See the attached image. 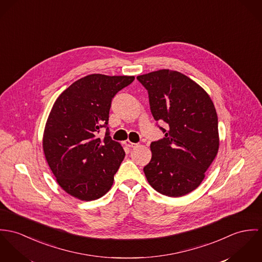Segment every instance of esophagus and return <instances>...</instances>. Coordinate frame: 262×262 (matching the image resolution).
Listing matches in <instances>:
<instances>
[{"label": "esophagus", "instance_id": "1", "mask_svg": "<svg viewBox=\"0 0 262 262\" xmlns=\"http://www.w3.org/2000/svg\"><path fill=\"white\" fill-rule=\"evenodd\" d=\"M124 145H126V146H128V147H136V146H138V145H139V144L132 143L130 141L126 140V141H124Z\"/></svg>", "mask_w": 262, "mask_h": 262}]
</instances>
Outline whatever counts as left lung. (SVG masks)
Wrapping results in <instances>:
<instances>
[{
    "label": "left lung",
    "instance_id": "8db88e82",
    "mask_svg": "<svg viewBox=\"0 0 262 262\" xmlns=\"http://www.w3.org/2000/svg\"><path fill=\"white\" fill-rule=\"evenodd\" d=\"M148 92L151 115L166 123L165 138L150 144L144 168L159 193L181 197L202 183L219 149L218 117L209 94L181 72L162 69L139 75Z\"/></svg>",
    "mask_w": 262,
    "mask_h": 262
}]
</instances>
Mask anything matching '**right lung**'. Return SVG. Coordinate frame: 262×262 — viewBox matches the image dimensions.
<instances>
[{
	"label": "right lung",
	"instance_id": "1",
	"mask_svg": "<svg viewBox=\"0 0 262 262\" xmlns=\"http://www.w3.org/2000/svg\"><path fill=\"white\" fill-rule=\"evenodd\" d=\"M135 76L90 74L66 88L54 102L43 134L46 161L59 186L82 201L105 195L124 159L107 123L112 99ZM107 127L103 139L97 137Z\"/></svg>",
	"mask_w": 262,
	"mask_h": 262
}]
</instances>
